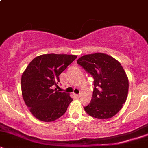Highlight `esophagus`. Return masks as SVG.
<instances>
[{"mask_svg": "<svg viewBox=\"0 0 148 148\" xmlns=\"http://www.w3.org/2000/svg\"><path fill=\"white\" fill-rule=\"evenodd\" d=\"M75 96L76 97H79L81 96V94H79V95H76V94Z\"/></svg>", "mask_w": 148, "mask_h": 148, "instance_id": "1", "label": "esophagus"}]
</instances>
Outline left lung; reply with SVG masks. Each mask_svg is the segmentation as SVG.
I'll list each match as a JSON object with an SVG mask.
<instances>
[{"label": "left lung", "mask_w": 148, "mask_h": 148, "mask_svg": "<svg viewBox=\"0 0 148 148\" xmlns=\"http://www.w3.org/2000/svg\"><path fill=\"white\" fill-rule=\"evenodd\" d=\"M77 63L94 79L92 98L84 107L86 113L98 119L116 115L126 101L129 90L128 78L121 64L102 53L83 56Z\"/></svg>", "instance_id": "obj_1"}]
</instances>
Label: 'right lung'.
<instances>
[{
	"label": "right lung",
	"instance_id": "1",
	"mask_svg": "<svg viewBox=\"0 0 148 148\" xmlns=\"http://www.w3.org/2000/svg\"><path fill=\"white\" fill-rule=\"evenodd\" d=\"M77 56L67 54H44L30 62L21 76L22 96L30 113L38 120L52 122L63 115L73 99L61 92L59 75Z\"/></svg>",
	"mask_w": 148,
	"mask_h": 148
}]
</instances>
